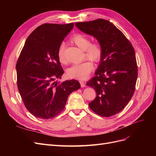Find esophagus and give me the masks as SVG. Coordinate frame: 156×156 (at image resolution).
<instances>
[{
    "label": "esophagus",
    "instance_id": "obj_1",
    "mask_svg": "<svg viewBox=\"0 0 156 156\" xmlns=\"http://www.w3.org/2000/svg\"><path fill=\"white\" fill-rule=\"evenodd\" d=\"M79 83H80V84H81V87H83H83H85V83H84L83 81H80Z\"/></svg>",
    "mask_w": 156,
    "mask_h": 156
}]
</instances>
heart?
Listing matches in <instances>:
<instances>
[{
    "label": "heart",
    "instance_id": "obj_1",
    "mask_svg": "<svg viewBox=\"0 0 156 156\" xmlns=\"http://www.w3.org/2000/svg\"><path fill=\"white\" fill-rule=\"evenodd\" d=\"M71 41L76 45L78 48L85 52V56L94 62H100L103 51L101 47L97 43L90 44L88 37L81 34L73 35ZM58 58L60 62L62 64L66 63L67 60L65 56V45L61 44L58 50ZM94 68V65L91 61L86 60L78 64H74L67 69V74L70 78L79 80H84L87 78Z\"/></svg>",
    "mask_w": 156,
    "mask_h": 156
}]
</instances>
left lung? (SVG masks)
I'll return each mask as SVG.
<instances>
[{
    "label": "left lung",
    "mask_w": 156,
    "mask_h": 156,
    "mask_svg": "<svg viewBox=\"0 0 156 156\" xmlns=\"http://www.w3.org/2000/svg\"><path fill=\"white\" fill-rule=\"evenodd\" d=\"M75 25L95 37L103 51L96 76L87 83L96 92L88 105L98 115L112 116L123 110L133 95L138 75L135 50L123 33L107 20L98 19Z\"/></svg>",
    "instance_id": "1"
}]
</instances>
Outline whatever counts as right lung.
<instances>
[{"label": "right lung", "instance_id": "obj_1", "mask_svg": "<svg viewBox=\"0 0 156 156\" xmlns=\"http://www.w3.org/2000/svg\"><path fill=\"white\" fill-rule=\"evenodd\" d=\"M74 23H45L27 37L16 64L19 92L27 109L42 119H53L65 108L68 97L81 87L77 80L59 83L64 73L58 58L62 41Z\"/></svg>", "mask_w": 156, "mask_h": 156}]
</instances>
